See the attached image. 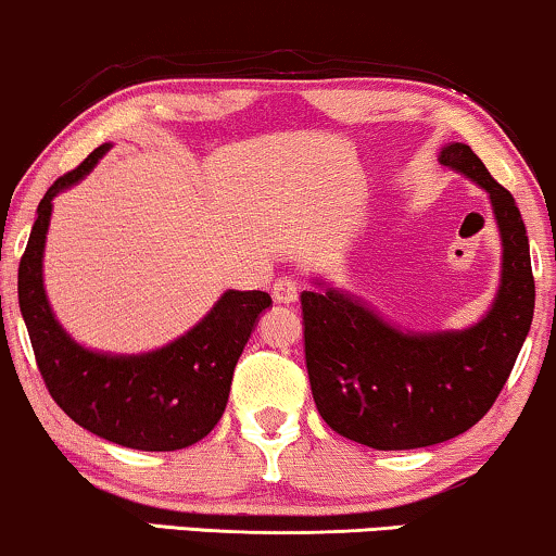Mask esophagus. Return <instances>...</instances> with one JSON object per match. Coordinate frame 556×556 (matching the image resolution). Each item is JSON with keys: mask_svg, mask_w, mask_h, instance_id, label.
<instances>
[{"mask_svg": "<svg viewBox=\"0 0 556 556\" xmlns=\"http://www.w3.org/2000/svg\"><path fill=\"white\" fill-rule=\"evenodd\" d=\"M298 279L294 277H279L277 282L271 285V298L274 302H279V305H292V302H298Z\"/></svg>", "mask_w": 556, "mask_h": 556, "instance_id": "esophagus-1", "label": "esophagus"}]
</instances>
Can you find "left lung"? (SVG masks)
<instances>
[{
    "label": "left lung",
    "instance_id": "obj_1",
    "mask_svg": "<svg viewBox=\"0 0 556 556\" xmlns=\"http://www.w3.org/2000/svg\"><path fill=\"white\" fill-rule=\"evenodd\" d=\"M439 161L488 192L501 230V287L480 323L413 333L336 287L300 294L318 413L336 433L379 452L433 446L472 428L501 395L533 318L536 287L516 200L467 143L444 146Z\"/></svg>",
    "mask_w": 556,
    "mask_h": 556
}]
</instances>
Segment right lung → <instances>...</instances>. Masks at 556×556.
Segmentation results:
<instances>
[{
    "label": "right lung",
    "mask_w": 556,
    "mask_h": 556,
    "mask_svg": "<svg viewBox=\"0 0 556 556\" xmlns=\"http://www.w3.org/2000/svg\"><path fill=\"white\" fill-rule=\"evenodd\" d=\"M108 151L110 143L91 151L40 200L20 258V311L46 388L74 424L138 452H177L205 439L223 418L238 356L271 298L228 290L192 330L149 354H102L76 343L46 298V233L53 197L79 185Z\"/></svg>",
    "instance_id": "right-lung-1"
}]
</instances>
